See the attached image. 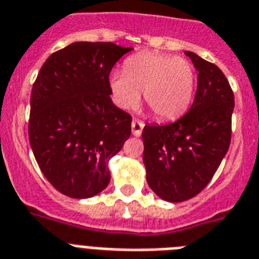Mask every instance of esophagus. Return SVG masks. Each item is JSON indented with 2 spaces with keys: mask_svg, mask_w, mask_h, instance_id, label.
<instances>
[{
  "mask_svg": "<svg viewBox=\"0 0 259 259\" xmlns=\"http://www.w3.org/2000/svg\"><path fill=\"white\" fill-rule=\"evenodd\" d=\"M145 123L140 119H133V122H132V132H133V136L140 137L142 134V130H144Z\"/></svg>",
  "mask_w": 259,
  "mask_h": 259,
  "instance_id": "obj_1",
  "label": "esophagus"
}]
</instances>
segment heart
I'll use <instances>...</instances> for the list:
<instances>
[{
	"mask_svg": "<svg viewBox=\"0 0 259 259\" xmlns=\"http://www.w3.org/2000/svg\"><path fill=\"white\" fill-rule=\"evenodd\" d=\"M113 100L119 108H136L144 92L145 104L158 119L178 118L190 106L195 71L186 58L159 52H142L123 62V71L109 77Z\"/></svg>",
	"mask_w": 259,
	"mask_h": 259,
	"instance_id": "obj_1",
	"label": "heart"
}]
</instances>
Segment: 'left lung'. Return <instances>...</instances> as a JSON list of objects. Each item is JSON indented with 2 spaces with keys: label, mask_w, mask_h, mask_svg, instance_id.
<instances>
[{
  "label": "left lung",
  "mask_w": 259,
  "mask_h": 259,
  "mask_svg": "<svg viewBox=\"0 0 259 259\" xmlns=\"http://www.w3.org/2000/svg\"><path fill=\"white\" fill-rule=\"evenodd\" d=\"M185 54L198 71L197 92L184 117L142 132L146 181L159 198L182 202L201 193L228 153L234 94L217 65Z\"/></svg>",
  "instance_id": "1"
}]
</instances>
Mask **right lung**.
<instances>
[{"instance_id": "obj_1", "label": "right lung", "mask_w": 259, "mask_h": 259, "mask_svg": "<svg viewBox=\"0 0 259 259\" xmlns=\"http://www.w3.org/2000/svg\"><path fill=\"white\" fill-rule=\"evenodd\" d=\"M133 48L74 42L42 65L30 96L29 141L54 189L90 198L110 182L109 159L132 133V115L110 98L109 74Z\"/></svg>"}]
</instances>
